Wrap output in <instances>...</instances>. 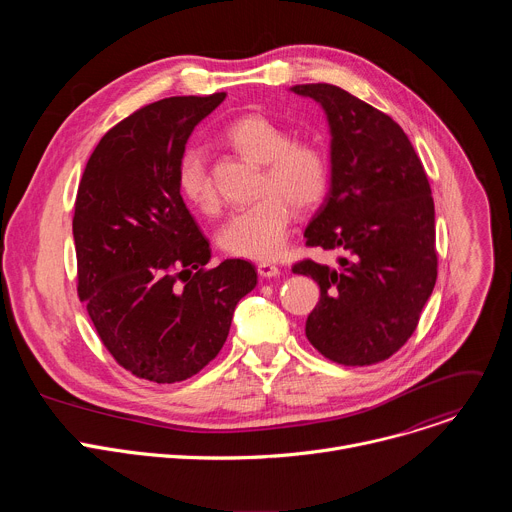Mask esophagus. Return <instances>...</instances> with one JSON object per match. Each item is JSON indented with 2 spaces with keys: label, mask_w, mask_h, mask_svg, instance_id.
Segmentation results:
<instances>
[{
  "label": "esophagus",
  "mask_w": 512,
  "mask_h": 512,
  "mask_svg": "<svg viewBox=\"0 0 512 512\" xmlns=\"http://www.w3.org/2000/svg\"><path fill=\"white\" fill-rule=\"evenodd\" d=\"M279 271H281V269H279L275 263H267V261L257 263V273H259L261 277H277Z\"/></svg>",
  "instance_id": "obj_1"
}]
</instances>
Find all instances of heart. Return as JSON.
<instances>
[{
    "label": "heart",
    "mask_w": 512,
    "mask_h": 512,
    "mask_svg": "<svg viewBox=\"0 0 512 512\" xmlns=\"http://www.w3.org/2000/svg\"><path fill=\"white\" fill-rule=\"evenodd\" d=\"M225 141L245 158L263 164L255 204L235 210L218 231L221 249L233 257L273 259L285 245L291 207L310 210L322 202L330 184V162L320 145L291 139V133L263 115L235 119L223 131ZM184 198L212 214L221 196L210 178L204 154L190 150L178 170Z\"/></svg>",
    "instance_id": "obj_1"
}]
</instances>
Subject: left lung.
I'll return each instance as SVG.
<instances>
[{
    "mask_svg": "<svg viewBox=\"0 0 512 512\" xmlns=\"http://www.w3.org/2000/svg\"><path fill=\"white\" fill-rule=\"evenodd\" d=\"M291 91L318 101L332 131V184L306 247L340 253L334 269L312 259L291 267L320 285L306 336L344 367L375 364L411 338L437 279L429 180L387 113L326 83Z\"/></svg>",
    "mask_w": 512,
    "mask_h": 512,
    "instance_id": "1",
    "label": "left lung"
}]
</instances>
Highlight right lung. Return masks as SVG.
I'll return each instance as SVG.
<instances>
[{"instance_id": "obj_1", "label": "right lung", "mask_w": 512, "mask_h": 512, "mask_svg": "<svg viewBox=\"0 0 512 512\" xmlns=\"http://www.w3.org/2000/svg\"><path fill=\"white\" fill-rule=\"evenodd\" d=\"M225 97H168L119 121L75 200L79 298L119 367L158 385L194 377L221 352L257 283L245 259L206 267L208 239L178 184L188 137Z\"/></svg>"}]
</instances>
